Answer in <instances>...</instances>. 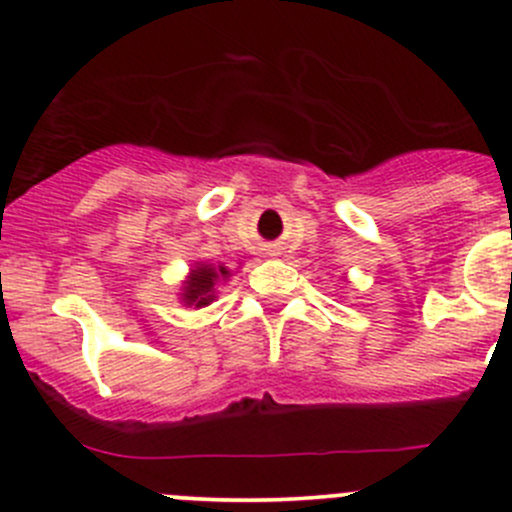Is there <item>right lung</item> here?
I'll list each match as a JSON object with an SVG mask.
<instances>
[{"label": "right lung", "mask_w": 512, "mask_h": 512, "mask_svg": "<svg viewBox=\"0 0 512 512\" xmlns=\"http://www.w3.org/2000/svg\"><path fill=\"white\" fill-rule=\"evenodd\" d=\"M232 277V270L225 265H213V262H195L180 285L178 299L183 307L203 309L218 299L220 285H225Z\"/></svg>", "instance_id": "obj_1"}]
</instances>
